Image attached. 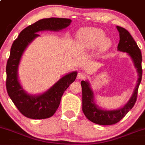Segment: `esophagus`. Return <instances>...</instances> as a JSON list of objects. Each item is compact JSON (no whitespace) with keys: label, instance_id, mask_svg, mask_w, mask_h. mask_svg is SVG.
I'll use <instances>...</instances> for the list:
<instances>
[{"label":"esophagus","instance_id":"obj_1","mask_svg":"<svg viewBox=\"0 0 145 145\" xmlns=\"http://www.w3.org/2000/svg\"><path fill=\"white\" fill-rule=\"evenodd\" d=\"M86 77V74H85L84 72H82V71H81V72H79V74H78V75H77V78L79 79H85Z\"/></svg>","mask_w":145,"mask_h":145}]
</instances>
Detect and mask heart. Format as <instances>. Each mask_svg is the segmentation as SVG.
<instances>
[{
    "label": "heart",
    "instance_id": "b5f03b06",
    "mask_svg": "<svg viewBox=\"0 0 145 145\" xmlns=\"http://www.w3.org/2000/svg\"><path fill=\"white\" fill-rule=\"evenodd\" d=\"M78 38L82 47L86 50L94 49L99 46L100 51L103 52L112 45L111 40L105 38V31L99 28H83L79 32Z\"/></svg>",
    "mask_w": 145,
    "mask_h": 145
}]
</instances>
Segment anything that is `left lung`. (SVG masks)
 <instances>
[{
    "label": "left lung",
    "mask_w": 145,
    "mask_h": 145,
    "mask_svg": "<svg viewBox=\"0 0 145 145\" xmlns=\"http://www.w3.org/2000/svg\"><path fill=\"white\" fill-rule=\"evenodd\" d=\"M117 28L120 33V43L117 50L126 52L132 59L138 74L137 84L131 98L123 107L115 110H105L99 107L94 102V92L90 87L89 82H81L82 89V111L88 120L100 125L116 124L132 109L137 101L138 88L142 76L141 51L128 31L120 26H117Z\"/></svg>",
    "instance_id": "1"
}]
</instances>
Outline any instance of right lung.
Wrapping results in <instances>:
<instances>
[{
    "label": "right lung",
    "mask_w": 145,
    "mask_h": 145,
    "mask_svg": "<svg viewBox=\"0 0 145 145\" xmlns=\"http://www.w3.org/2000/svg\"><path fill=\"white\" fill-rule=\"evenodd\" d=\"M71 20L61 18H44L24 28L13 41L6 65V89L10 99L23 115L30 119L49 118L59 108L62 95L75 81L76 71L63 76L46 92L31 95L24 91L18 77V69L24 51L41 31H58L68 27Z\"/></svg>",
    "instance_id": "1"
}]
</instances>
